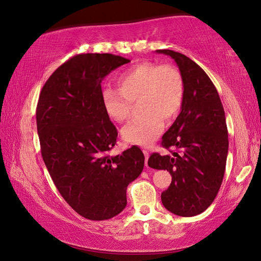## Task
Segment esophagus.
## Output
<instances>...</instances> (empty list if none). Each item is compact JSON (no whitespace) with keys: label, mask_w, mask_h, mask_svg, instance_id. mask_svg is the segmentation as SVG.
<instances>
[{"label":"esophagus","mask_w":261,"mask_h":261,"mask_svg":"<svg viewBox=\"0 0 261 261\" xmlns=\"http://www.w3.org/2000/svg\"><path fill=\"white\" fill-rule=\"evenodd\" d=\"M142 151H144V155L146 158V166H147V161H148V157H149V151H148L147 149H144Z\"/></svg>","instance_id":"34e87169"}]
</instances>
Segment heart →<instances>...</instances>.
Wrapping results in <instances>:
<instances>
[{"label": "heart", "mask_w": 261, "mask_h": 261, "mask_svg": "<svg viewBox=\"0 0 261 261\" xmlns=\"http://www.w3.org/2000/svg\"><path fill=\"white\" fill-rule=\"evenodd\" d=\"M119 89L105 88L101 100L106 114L116 123L131 116L132 104H138L140 119L127 124L122 137L129 144L147 146L180 113L185 99V81L180 71L170 64L142 62L131 66L117 79Z\"/></svg>", "instance_id": "b5f03b06"}]
</instances>
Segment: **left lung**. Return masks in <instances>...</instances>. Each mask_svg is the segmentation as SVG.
Listing matches in <instances>:
<instances>
[{
    "mask_svg": "<svg viewBox=\"0 0 261 261\" xmlns=\"http://www.w3.org/2000/svg\"><path fill=\"white\" fill-rule=\"evenodd\" d=\"M156 52L176 62L185 81V99L175 122L162 138L163 147L177 151L171 152L172 156L152 152L148 165L167 170L172 176L161 196L167 211L196 216L212 205L223 182L228 151L225 112L216 87L196 62L171 49Z\"/></svg>",
    "mask_w": 261,
    "mask_h": 261,
    "instance_id": "8db88e82",
    "label": "left lung"
}]
</instances>
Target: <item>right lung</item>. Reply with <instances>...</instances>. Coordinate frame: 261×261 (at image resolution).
I'll return each instance as SVG.
<instances>
[{"label": "right lung", "mask_w": 261, "mask_h": 261, "mask_svg": "<svg viewBox=\"0 0 261 261\" xmlns=\"http://www.w3.org/2000/svg\"><path fill=\"white\" fill-rule=\"evenodd\" d=\"M129 62L109 53L74 55L46 81L36 109L49 175L69 206L90 221L119 215L126 206L127 186L144 170L139 147L109 155L117 130L104 110L100 83Z\"/></svg>", "instance_id": "obj_1"}]
</instances>
